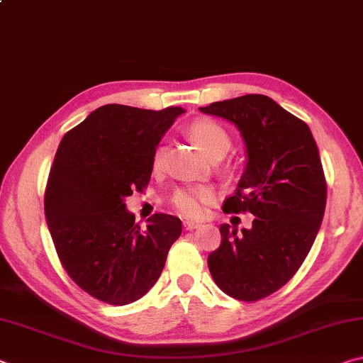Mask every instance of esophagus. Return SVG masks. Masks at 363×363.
Wrapping results in <instances>:
<instances>
[{
  "instance_id": "1",
  "label": "esophagus",
  "mask_w": 363,
  "mask_h": 363,
  "mask_svg": "<svg viewBox=\"0 0 363 363\" xmlns=\"http://www.w3.org/2000/svg\"><path fill=\"white\" fill-rule=\"evenodd\" d=\"M200 225H201V223H199V220H184V227H186L187 230L199 229Z\"/></svg>"
}]
</instances>
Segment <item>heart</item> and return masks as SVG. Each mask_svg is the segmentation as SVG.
Segmentation results:
<instances>
[{
    "label": "heart",
    "mask_w": 363,
    "mask_h": 363,
    "mask_svg": "<svg viewBox=\"0 0 363 363\" xmlns=\"http://www.w3.org/2000/svg\"><path fill=\"white\" fill-rule=\"evenodd\" d=\"M189 133L195 143L200 145V149L203 150L205 155L211 160H223L232 147V140L227 131L223 126L211 120H199L192 123L189 128ZM164 158H167V147L158 145L152 157L153 169H162L164 164ZM210 199L211 194L208 189L186 187L179 190V192H176V195L173 196V205L184 216L199 218L203 214L205 206L210 201Z\"/></svg>",
    "instance_id": "1"
}]
</instances>
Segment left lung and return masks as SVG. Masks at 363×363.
I'll return each instance as SVG.
<instances>
[{
    "label": "left lung",
    "instance_id": "8db88e82",
    "mask_svg": "<svg viewBox=\"0 0 363 363\" xmlns=\"http://www.w3.org/2000/svg\"><path fill=\"white\" fill-rule=\"evenodd\" d=\"M200 112L240 131L247 167L224 211H250L251 229L223 224L208 256L216 285L240 301L266 298L290 280L320 229L327 182L314 136L303 120L262 94L213 102Z\"/></svg>",
    "mask_w": 363,
    "mask_h": 363
}]
</instances>
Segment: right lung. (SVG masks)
<instances>
[{
	"instance_id": "1",
	"label": "right lung",
	"mask_w": 363,
	"mask_h": 363,
	"mask_svg": "<svg viewBox=\"0 0 363 363\" xmlns=\"http://www.w3.org/2000/svg\"><path fill=\"white\" fill-rule=\"evenodd\" d=\"M184 112L107 104L60 140L45 195L48 227L67 274L104 303L143 298L181 235L171 214H153L143 229L125 200L149 184L153 152Z\"/></svg>"
}]
</instances>
